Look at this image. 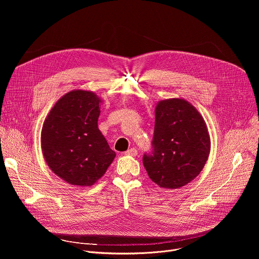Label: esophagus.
Returning <instances> with one entry per match:
<instances>
[{"label":"esophagus","mask_w":259,"mask_h":259,"mask_svg":"<svg viewBox=\"0 0 259 259\" xmlns=\"http://www.w3.org/2000/svg\"><path fill=\"white\" fill-rule=\"evenodd\" d=\"M125 155L127 156H131V157H135L137 155V150L134 149V147H132V149L128 150L127 152H125Z\"/></svg>","instance_id":"34e87169"}]
</instances>
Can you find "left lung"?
Segmentation results:
<instances>
[{
    "label": "left lung",
    "instance_id": "left-lung-1",
    "mask_svg": "<svg viewBox=\"0 0 259 259\" xmlns=\"http://www.w3.org/2000/svg\"><path fill=\"white\" fill-rule=\"evenodd\" d=\"M154 150L144 154L143 166L162 189H178L204 168L211 141L198 109L183 98L161 100L155 108Z\"/></svg>",
    "mask_w": 259,
    "mask_h": 259
}]
</instances>
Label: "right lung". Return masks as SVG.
I'll list each match as a JSON object with an SVG mask.
<instances>
[{"label":"right lung","instance_id":"right-lung-1","mask_svg":"<svg viewBox=\"0 0 259 259\" xmlns=\"http://www.w3.org/2000/svg\"><path fill=\"white\" fill-rule=\"evenodd\" d=\"M101 102L92 91L72 90L56 101L44 121V159L54 174L71 186H93L116 157L98 129Z\"/></svg>","mask_w":259,"mask_h":259}]
</instances>
